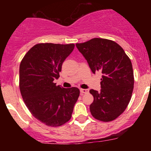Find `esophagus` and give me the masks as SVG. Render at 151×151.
I'll use <instances>...</instances> for the list:
<instances>
[{
	"label": "esophagus",
	"mask_w": 151,
	"mask_h": 151,
	"mask_svg": "<svg viewBox=\"0 0 151 151\" xmlns=\"http://www.w3.org/2000/svg\"><path fill=\"white\" fill-rule=\"evenodd\" d=\"M80 92L81 93H86L89 92V90L85 89H80Z\"/></svg>",
	"instance_id": "1"
}]
</instances>
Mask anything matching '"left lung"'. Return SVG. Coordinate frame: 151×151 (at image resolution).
Here are the masks:
<instances>
[{
    "label": "left lung",
    "mask_w": 151,
    "mask_h": 151,
    "mask_svg": "<svg viewBox=\"0 0 151 151\" xmlns=\"http://www.w3.org/2000/svg\"><path fill=\"white\" fill-rule=\"evenodd\" d=\"M87 61L91 72L101 71V90L91 89L93 101L90 111L97 120L111 121L125 111L134 84L131 60L123 48L110 40L93 38L76 44Z\"/></svg>",
    "instance_id": "left-lung-1"
}]
</instances>
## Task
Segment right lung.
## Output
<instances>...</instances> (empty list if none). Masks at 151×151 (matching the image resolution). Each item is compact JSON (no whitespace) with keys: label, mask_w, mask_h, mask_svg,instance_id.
<instances>
[{"label":"right lung","mask_w":151,"mask_h":151,"mask_svg":"<svg viewBox=\"0 0 151 151\" xmlns=\"http://www.w3.org/2000/svg\"><path fill=\"white\" fill-rule=\"evenodd\" d=\"M74 44L40 43L25 54L20 65L19 86L26 106L47 126H60L70 121L79 96L77 87L65 89L54 83Z\"/></svg>","instance_id":"right-lung-1"}]
</instances>
